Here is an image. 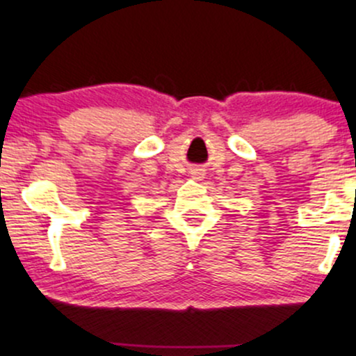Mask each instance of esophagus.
Segmentation results:
<instances>
[{
	"mask_svg": "<svg viewBox=\"0 0 356 356\" xmlns=\"http://www.w3.org/2000/svg\"><path fill=\"white\" fill-rule=\"evenodd\" d=\"M196 174H198V172H196Z\"/></svg>",
	"mask_w": 356,
	"mask_h": 356,
	"instance_id": "esophagus-1",
	"label": "esophagus"
}]
</instances>
